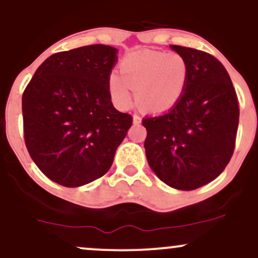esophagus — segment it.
I'll list each match as a JSON object with an SVG mask.
<instances>
[{
    "label": "esophagus",
    "mask_w": 258,
    "mask_h": 258,
    "mask_svg": "<svg viewBox=\"0 0 258 258\" xmlns=\"http://www.w3.org/2000/svg\"><path fill=\"white\" fill-rule=\"evenodd\" d=\"M133 122H135V123H141L142 122V117L139 116V114H137V112H135V114H133Z\"/></svg>",
    "instance_id": "34e87169"
}]
</instances>
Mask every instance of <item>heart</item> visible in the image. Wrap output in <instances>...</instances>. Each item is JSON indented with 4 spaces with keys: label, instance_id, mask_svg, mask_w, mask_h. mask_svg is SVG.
<instances>
[{
    "label": "heart",
    "instance_id": "1",
    "mask_svg": "<svg viewBox=\"0 0 258 258\" xmlns=\"http://www.w3.org/2000/svg\"><path fill=\"white\" fill-rule=\"evenodd\" d=\"M120 74L109 76L111 98L120 108L138 103L148 111L164 112L178 103L188 80V64L179 53L141 49L128 53L120 63Z\"/></svg>",
    "mask_w": 258,
    "mask_h": 258
}]
</instances>
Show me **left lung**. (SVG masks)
<instances>
[{"mask_svg":"<svg viewBox=\"0 0 258 258\" xmlns=\"http://www.w3.org/2000/svg\"><path fill=\"white\" fill-rule=\"evenodd\" d=\"M188 64V80L172 109L148 116V164L167 185L193 190L217 178L232 158L239 125L238 97L226 68L209 53L170 46Z\"/></svg>","mask_w":258,"mask_h":258,"instance_id":"obj_1","label":"left lung"}]
</instances>
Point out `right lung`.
Here are the masks:
<instances>
[{"instance_id": "right-lung-1", "label": "right lung", "mask_w": 258, "mask_h": 258, "mask_svg": "<svg viewBox=\"0 0 258 258\" xmlns=\"http://www.w3.org/2000/svg\"><path fill=\"white\" fill-rule=\"evenodd\" d=\"M117 49L91 44L52 54L23 93L25 146L53 182L81 186L104 176L132 126L114 108L109 76Z\"/></svg>"}]
</instances>
